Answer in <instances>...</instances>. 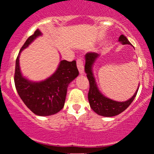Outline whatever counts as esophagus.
Masks as SVG:
<instances>
[{"instance_id":"1","label":"esophagus","mask_w":154,"mask_h":154,"mask_svg":"<svg viewBox=\"0 0 154 154\" xmlns=\"http://www.w3.org/2000/svg\"><path fill=\"white\" fill-rule=\"evenodd\" d=\"M77 68H78L79 72L80 74H84V61H83V59H82L81 57L78 58L77 61Z\"/></svg>"}]
</instances>
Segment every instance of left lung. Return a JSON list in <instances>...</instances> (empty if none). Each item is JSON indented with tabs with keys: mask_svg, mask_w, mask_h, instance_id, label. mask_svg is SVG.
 I'll return each mask as SVG.
<instances>
[{
	"mask_svg": "<svg viewBox=\"0 0 154 154\" xmlns=\"http://www.w3.org/2000/svg\"><path fill=\"white\" fill-rule=\"evenodd\" d=\"M119 41L124 45H131L130 42L124 35H120ZM98 57L99 54L96 52H87L85 55V72L87 73V77L90 83V90L88 93L89 103L91 109L96 113L102 116L112 117L122 113L130 106L135 98L139 88H137L133 97L125 102H116L104 97L97 88L92 72V66Z\"/></svg>",
	"mask_w": 154,
	"mask_h": 154,
	"instance_id": "obj_1",
	"label": "left lung"
}]
</instances>
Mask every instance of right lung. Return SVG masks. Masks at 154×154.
Here are the masks:
<instances>
[{
  "mask_svg": "<svg viewBox=\"0 0 154 154\" xmlns=\"http://www.w3.org/2000/svg\"><path fill=\"white\" fill-rule=\"evenodd\" d=\"M40 35L39 29L35 30L21 48L16 60L14 83L17 93L26 106L37 116H47L62 109L68 84L78 76L79 71L76 61L63 60L54 74L44 81L33 83L24 78L19 65L20 54Z\"/></svg>",
  "mask_w": 154,
  "mask_h": 154,
  "instance_id": "add662e5",
  "label": "right lung"
}]
</instances>
